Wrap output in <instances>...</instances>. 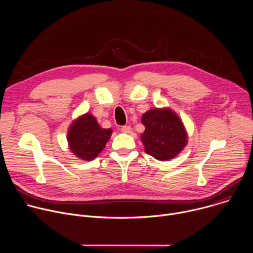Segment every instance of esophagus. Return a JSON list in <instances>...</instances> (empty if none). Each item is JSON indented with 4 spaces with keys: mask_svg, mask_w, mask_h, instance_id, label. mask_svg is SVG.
Here are the masks:
<instances>
[{
    "mask_svg": "<svg viewBox=\"0 0 253 253\" xmlns=\"http://www.w3.org/2000/svg\"><path fill=\"white\" fill-rule=\"evenodd\" d=\"M131 130H132V128H131L130 126H123V127L121 128V131H122L123 133H126V134L130 133Z\"/></svg>",
    "mask_w": 253,
    "mask_h": 253,
    "instance_id": "obj_1",
    "label": "esophagus"
}]
</instances>
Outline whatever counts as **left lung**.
<instances>
[{"label": "left lung", "instance_id": "left-lung-1", "mask_svg": "<svg viewBox=\"0 0 253 253\" xmlns=\"http://www.w3.org/2000/svg\"><path fill=\"white\" fill-rule=\"evenodd\" d=\"M145 131L141 141L145 152L157 160L176 157L187 144V133L182 120L170 108H155L145 112L141 119Z\"/></svg>", "mask_w": 253, "mask_h": 253}]
</instances>
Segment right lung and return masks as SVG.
I'll return each mask as SVG.
<instances>
[{"instance_id": "right-lung-1", "label": "right lung", "mask_w": 253, "mask_h": 253, "mask_svg": "<svg viewBox=\"0 0 253 253\" xmlns=\"http://www.w3.org/2000/svg\"><path fill=\"white\" fill-rule=\"evenodd\" d=\"M111 134L112 129L101 128L96 118L86 113L70 125L67 140L72 153L82 160L90 161L105 148Z\"/></svg>"}]
</instances>
